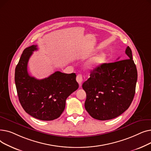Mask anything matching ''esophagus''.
<instances>
[{
  "mask_svg": "<svg viewBox=\"0 0 151 151\" xmlns=\"http://www.w3.org/2000/svg\"><path fill=\"white\" fill-rule=\"evenodd\" d=\"M76 81L77 82L80 84V86L81 85L82 81H83V76L81 74H79L76 76Z\"/></svg>",
  "mask_w": 151,
  "mask_h": 151,
  "instance_id": "esophagus-1",
  "label": "esophagus"
}]
</instances>
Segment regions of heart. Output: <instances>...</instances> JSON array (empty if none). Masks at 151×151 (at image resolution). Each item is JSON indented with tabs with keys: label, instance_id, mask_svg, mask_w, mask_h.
<instances>
[{
	"label": "heart",
	"instance_id": "heart-1",
	"mask_svg": "<svg viewBox=\"0 0 151 151\" xmlns=\"http://www.w3.org/2000/svg\"><path fill=\"white\" fill-rule=\"evenodd\" d=\"M107 61V55L105 53H100L91 58L86 63V67L89 69H96L104 65Z\"/></svg>",
	"mask_w": 151,
	"mask_h": 151
}]
</instances>
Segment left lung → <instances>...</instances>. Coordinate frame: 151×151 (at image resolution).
Masks as SVG:
<instances>
[{"label":"left lung","instance_id":"left-lung-1","mask_svg":"<svg viewBox=\"0 0 151 151\" xmlns=\"http://www.w3.org/2000/svg\"><path fill=\"white\" fill-rule=\"evenodd\" d=\"M125 54L128 59L105 63L93 70L90 78L83 84L86 93L85 108L96 119L106 121L117 117L132 104L138 74L129 46Z\"/></svg>","mask_w":151,"mask_h":151}]
</instances>
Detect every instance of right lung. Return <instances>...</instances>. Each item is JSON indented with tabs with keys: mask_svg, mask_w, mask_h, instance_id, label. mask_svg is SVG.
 Listing matches in <instances>:
<instances>
[{
	"mask_svg": "<svg viewBox=\"0 0 151 151\" xmlns=\"http://www.w3.org/2000/svg\"><path fill=\"white\" fill-rule=\"evenodd\" d=\"M37 45L26 48L15 68L14 81L20 104L31 116L42 121L58 118L65 107L70 95L79 88L75 73L55 71L49 77L38 80L29 75L27 63Z\"/></svg>",
	"mask_w": 151,
	"mask_h": 151,
	"instance_id": "1",
	"label": "right lung"
}]
</instances>
